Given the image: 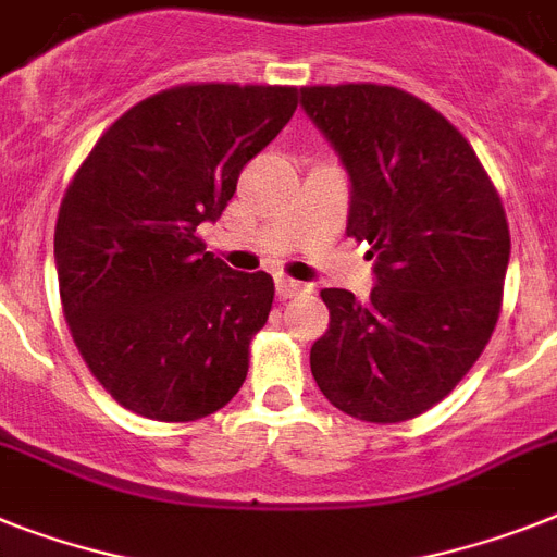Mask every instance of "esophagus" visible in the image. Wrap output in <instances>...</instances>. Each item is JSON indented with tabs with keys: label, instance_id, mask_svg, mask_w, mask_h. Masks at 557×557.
Listing matches in <instances>:
<instances>
[{
	"label": "esophagus",
	"instance_id": "esophagus-1",
	"mask_svg": "<svg viewBox=\"0 0 557 557\" xmlns=\"http://www.w3.org/2000/svg\"><path fill=\"white\" fill-rule=\"evenodd\" d=\"M307 284L301 282H293V278H287V275H275V296L278 298H293L298 296V293H305Z\"/></svg>",
	"mask_w": 557,
	"mask_h": 557
}]
</instances>
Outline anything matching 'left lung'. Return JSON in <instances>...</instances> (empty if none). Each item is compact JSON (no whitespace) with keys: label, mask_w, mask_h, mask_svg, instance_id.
Returning a JSON list of instances; mask_svg holds the SVG:
<instances>
[{"label":"left lung","mask_w":557,"mask_h":557,"mask_svg":"<svg viewBox=\"0 0 557 557\" xmlns=\"http://www.w3.org/2000/svg\"><path fill=\"white\" fill-rule=\"evenodd\" d=\"M301 108L350 176L347 236L370 245L375 287L321 289L330 327L310 370L327 401L372 424L438 404L495 330L509 227L475 150L389 85L301 87Z\"/></svg>","instance_id":"left-lung-1"}]
</instances>
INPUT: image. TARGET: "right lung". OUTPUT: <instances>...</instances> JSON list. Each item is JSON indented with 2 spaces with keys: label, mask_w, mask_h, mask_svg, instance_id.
Returning <instances> with one entry per match:
<instances>
[{
  "label": "right lung",
  "mask_w": 557,
  "mask_h": 557,
  "mask_svg": "<svg viewBox=\"0 0 557 557\" xmlns=\"http://www.w3.org/2000/svg\"><path fill=\"white\" fill-rule=\"evenodd\" d=\"M296 87L182 85L110 124L59 207V293L99 384L153 421L222 410L273 307L264 270L205 252L238 173L296 113Z\"/></svg>",
  "instance_id": "add662e5"
}]
</instances>
